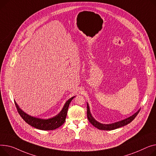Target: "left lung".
<instances>
[{
  "instance_id": "obj_1",
  "label": "left lung",
  "mask_w": 156,
  "mask_h": 156,
  "mask_svg": "<svg viewBox=\"0 0 156 156\" xmlns=\"http://www.w3.org/2000/svg\"><path fill=\"white\" fill-rule=\"evenodd\" d=\"M140 110V108L139 109L137 110V112H136L134 114H133V115H131L130 117L123 119L122 120H120V121H119L117 122H114L112 123L105 124V123H101L98 122V121H97L93 117V116L91 115V113L90 112L88 103H87V117H88L89 122L96 128H97L100 130H112L116 129H118L121 127H123V126L127 125V124L130 123L135 118H136V117L137 115V114L139 113Z\"/></svg>"
}]
</instances>
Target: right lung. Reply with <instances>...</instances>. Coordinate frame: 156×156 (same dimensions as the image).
<instances>
[{
	"label": "right lung",
	"instance_id": "right-lung-1",
	"mask_svg": "<svg viewBox=\"0 0 156 156\" xmlns=\"http://www.w3.org/2000/svg\"><path fill=\"white\" fill-rule=\"evenodd\" d=\"M74 97H75V96L70 98L66 101L63 108H62L61 112L58 114H57L56 116L46 119L37 118L28 115L27 113H25L23 110L20 109V108L17 104L16 101H14L19 115L29 125L40 130H52L59 127L65 123L70 102L73 99Z\"/></svg>",
	"mask_w": 156,
	"mask_h": 156
}]
</instances>
